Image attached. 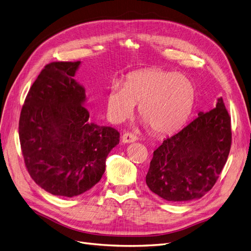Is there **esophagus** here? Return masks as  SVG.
Here are the masks:
<instances>
[{
  "instance_id": "1",
  "label": "esophagus",
  "mask_w": 251,
  "mask_h": 251,
  "mask_svg": "<svg viewBox=\"0 0 251 251\" xmlns=\"http://www.w3.org/2000/svg\"><path fill=\"white\" fill-rule=\"evenodd\" d=\"M121 140L123 144H130V143H134V141L137 140V136H135L132 133H124L121 137Z\"/></svg>"
}]
</instances>
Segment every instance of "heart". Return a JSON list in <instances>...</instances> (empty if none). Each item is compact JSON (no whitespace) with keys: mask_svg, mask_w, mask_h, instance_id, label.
<instances>
[{"mask_svg":"<svg viewBox=\"0 0 251 251\" xmlns=\"http://www.w3.org/2000/svg\"><path fill=\"white\" fill-rule=\"evenodd\" d=\"M195 101V88L181 74L146 70L129 75L124 86L114 84L106 96V114L114 123H122L139 104L140 118L159 135L177 131L187 122Z\"/></svg>","mask_w":251,"mask_h":251,"instance_id":"obj_1","label":"heart"}]
</instances>
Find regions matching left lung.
<instances>
[{
    "mask_svg": "<svg viewBox=\"0 0 251 251\" xmlns=\"http://www.w3.org/2000/svg\"><path fill=\"white\" fill-rule=\"evenodd\" d=\"M231 141V117L220 97L213 110L199 112L154 151L146 176L149 189L170 202L200 199L219 178Z\"/></svg>",
    "mask_w": 251,
    "mask_h": 251,
    "instance_id": "8db88e82",
    "label": "left lung"
}]
</instances>
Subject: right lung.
<instances>
[{
  "label": "right lung",
  "mask_w": 251,
  "mask_h": 251,
  "mask_svg": "<svg viewBox=\"0 0 251 251\" xmlns=\"http://www.w3.org/2000/svg\"><path fill=\"white\" fill-rule=\"evenodd\" d=\"M81 61L47 64L26 95L19 140L31 178L46 192L75 197L99 182L119 144L115 128L89 121L84 86L74 79Z\"/></svg>",
  "instance_id": "right-lung-1"
}]
</instances>
